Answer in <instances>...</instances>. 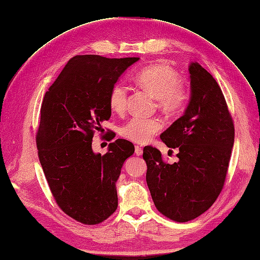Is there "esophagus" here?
Instances as JSON below:
<instances>
[{"label": "esophagus", "instance_id": "esophagus-1", "mask_svg": "<svg viewBox=\"0 0 260 260\" xmlns=\"http://www.w3.org/2000/svg\"><path fill=\"white\" fill-rule=\"evenodd\" d=\"M142 153H143V151L140 146H138V145L135 146V154H136L137 156H140V155H142Z\"/></svg>", "mask_w": 260, "mask_h": 260}]
</instances>
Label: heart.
Wrapping results in <instances>:
<instances>
[{
    "instance_id": "1",
    "label": "heart",
    "mask_w": 260,
    "mask_h": 260,
    "mask_svg": "<svg viewBox=\"0 0 260 260\" xmlns=\"http://www.w3.org/2000/svg\"><path fill=\"white\" fill-rule=\"evenodd\" d=\"M136 83L140 88L157 100V106L166 115L174 117L182 112L187 104L188 91L180 84L177 72L166 64H154L144 68L136 76ZM108 104L112 111L122 114L127 104V88L122 83L111 87ZM162 123L159 119L134 118L121 127L120 134L135 143H146L159 132Z\"/></svg>"
}]
</instances>
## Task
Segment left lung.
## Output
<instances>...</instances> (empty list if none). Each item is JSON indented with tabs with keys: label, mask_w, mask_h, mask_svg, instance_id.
Segmentation results:
<instances>
[{
	"label": "left lung",
	"mask_w": 260,
	"mask_h": 260,
	"mask_svg": "<svg viewBox=\"0 0 260 260\" xmlns=\"http://www.w3.org/2000/svg\"><path fill=\"white\" fill-rule=\"evenodd\" d=\"M191 95L185 114L161 135L178 149V161L162 160L153 146L143 149L146 184L164 216L187 222L205 212L223 188L235 139L232 116L222 90L198 62L189 66Z\"/></svg>",
	"instance_id": "1"
}]
</instances>
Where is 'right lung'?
I'll use <instances>...</instances> for the list:
<instances>
[{
    "mask_svg": "<svg viewBox=\"0 0 260 260\" xmlns=\"http://www.w3.org/2000/svg\"><path fill=\"white\" fill-rule=\"evenodd\" d=\"M138 60L74 56L44 94L36 135L39 160L57 205L83 224L103 222L118 207L116 183L135 146L117 139L101 155L91 145L94 132L111 116V87Z\"/></svg>",
    "mask_w": 260,
    "mask_h": 260,
    "instance_id": "add662e5",
    "label": "right lung"
}]
</instances>
